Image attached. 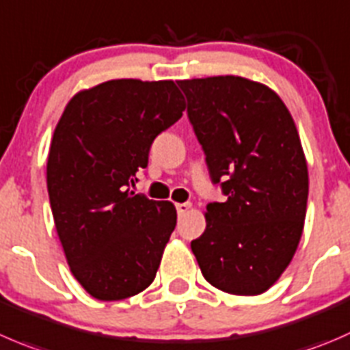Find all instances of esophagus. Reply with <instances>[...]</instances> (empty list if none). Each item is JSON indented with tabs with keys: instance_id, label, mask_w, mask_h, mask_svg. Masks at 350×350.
Segmentation results:
<instances>
[{
	"instance_id": "1",
	"label": "esophagus",
	"mask_w": 350,
	"mask_h": 350,
	"mask_svg": "<svg viewBox=\"0 0 350 350\" xmlns=\"http://www.w3.org/2000/svg\"><path fill=\"white\" fill-rule=\"evenodd\" d=\"M191 208V203H176V210H178V215L183 217L189 212Z\"/></svg>"
}]
</instances>
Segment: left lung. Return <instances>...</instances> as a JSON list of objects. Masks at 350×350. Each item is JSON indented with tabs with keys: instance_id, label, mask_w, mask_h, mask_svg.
I'll list each match as a JSON object with an SVG mask.
<instances>
[{
	"instance_id": "left-lung-1",
	"label": "left lung",
	"mask_w": 350,
	"mask_h": 350,
	"mask_svg": "<svg viewBox=\"0 0 350 350\" xmlns=\"http://www.w3.org/2000/svg\"><path fill=\"white\" fill-rule=\"evenodd\" d=\"M188 118L222 203H208L191 251L206 282L236 296L269 291L303 236L308 162L289 109L270 87L243 77L179 80Z\"/></svg>"
}]
</instances>
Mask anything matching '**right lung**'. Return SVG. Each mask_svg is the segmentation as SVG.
Listing matches in <instances>:
<instances>
[{
	"mask_svg": "<svg viewBox=\"0 0 350 350\" xmlns=\"http://www.w3.org/2000/svg\"><path fill=\"white\" fill-rule=\"evenodd\" d=\"M185 107L172 80L120 78L75 94L57 121L51 210L71 273L96 299H126L154 282L178 213L128 186Z\"/></svg>",
	"mask_w": 350,
	"mask_h": 350,
	"instance_id": "1",
	"label": "right lung"
}]
</instances>
